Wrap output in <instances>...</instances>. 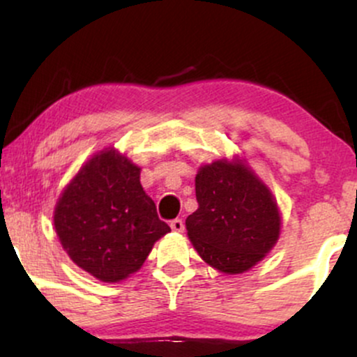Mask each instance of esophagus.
Returning <instances> with one entry per match:
<instances>
[{
    "label": "esophagus",
    "instance_id": "obj_1",
    "mask_svg": "<svg viewBox=\"0 0 357 357\" xmlns=\"http://www.w3.org/2000/svg\"><path fill=\"white\" fill-rule=\"evenodd\" d=\"M169 225H171V230H173V231H178V233L184 231V221H183V220L176 218V220L171 221Z\"/></svg>",
    "mask_w": 357,
    "mask_h": 357
}]
</instances>
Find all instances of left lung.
<instances>
[{
    "label": "left lung",
    "instance_id": "8db88e82",
    "mask_svg": "<svg viewBox=\"0 0 357 357\" xmlns=\"http://www.w3.org/2000/svg\"><path fill=\"white\" fill-rule=\"evenodd\" d=\"M195 184L198 210L186 218L192 247L220 272H247L280 235L275 198L238 159L202 166Z\"/></svg>",
    "mask_w": 357,
    "mask_h": 357
}]
</instances>
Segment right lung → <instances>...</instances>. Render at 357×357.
<instances>
[{
	"label": "right lung",
	"instance_id": "right-lung-1",
	"mask_svg": "<svg viewBox=\"0 0 357 357\" xmlns=\"http://www.w3.org/2000/svg\"><path fill=\"white\" fill-rule=\"evenodd\" d=\"M139 178L141 167L109 147L80 167L55 206L61 247L102 282L137 272L155 241L171 231Z\"/></svg>",
	"mask_w": 357,
	"mask_h": 357
}]
</instances>
